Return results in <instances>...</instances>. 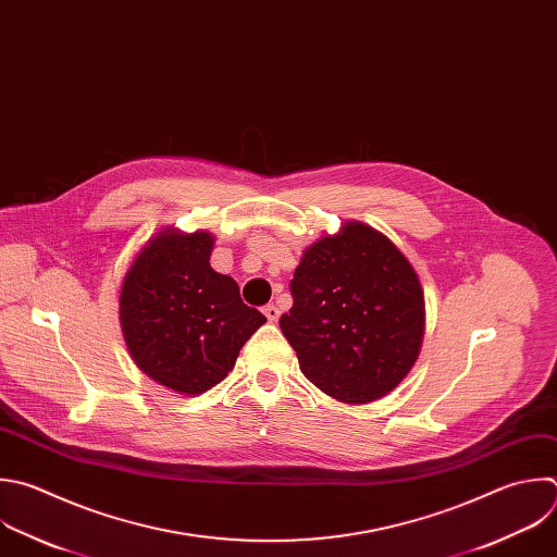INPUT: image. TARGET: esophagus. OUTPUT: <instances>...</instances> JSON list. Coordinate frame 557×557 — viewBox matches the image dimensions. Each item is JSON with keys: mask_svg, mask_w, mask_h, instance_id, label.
I'll use <instances>...</instances> for the list:
<instances>
[{"mask_svg": "<svg viewBox=\"0 0 557 557\" xmlns=\"http://www.w3.org/2000/svg\"><path fill=\"white\" fill-rule=\"evenodd\" d=\"M264 314H267L269 321H277L280 319V308L275 304H269V306H264Z\"/></svg>", "mask_w": 557, "mask_h": 557, "instance_id": "esophagus-1", "label": "esophagus"}]
</instances>
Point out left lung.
<instances>
[{
  "label": "left lung",
  "instance_id": "left-lung-1",
  "mask_svg": "<svg viewBox=\"0 0 557 557\" xmlns=\"http://www.w3.org/2000/svg\"><path fill=\"white\" fill-rule=\"evenodd\" d=\"M280 327L301 374L330 398L369 405L413 369L424 338V290L413 264L379 230L347 221L304 249Z\"/></svg>",
  "mask_w": 557,
  "mask_h": 557
}]
</instances>
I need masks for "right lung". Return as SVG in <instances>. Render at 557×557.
Segmentation results:
<instances>
[{"instance_id": "obj_1", "label": "right lung", "mask_w": 557, "mask_h": 557, "mask_svg": "<svg viewBox=\"0 0 557 557\" xmlns=\"http://www.w3.org/2000/svg\"><path fill=\"white\" fill-rule=\"evenodd\" d=\"M206 230L157 232L133 258L120 288V325L141 372L181 396H201L236 364L267 317L243 304L238 284L210 267Z\"/></svg>"}]
</instances>
